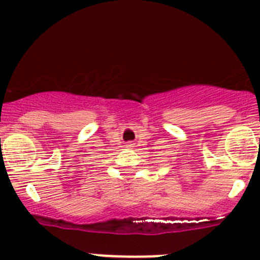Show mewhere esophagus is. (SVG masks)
<instances>
[{
  "label": "esophagus",
  "mask_w": 260,
  "mask_h": 260,
  "mask_svg": "<svg viewBox=\"0 0 260 260\" xmlns=\"http://www.w3.org/2000/svg\"><path fill=\"white\" fill-rule=\"evenodd\" d=\"M132 145H133V144H131V142H128L127 146H128V147H132Z\"/></svg>",
  "instance_id": "1"
}]
</instances>
